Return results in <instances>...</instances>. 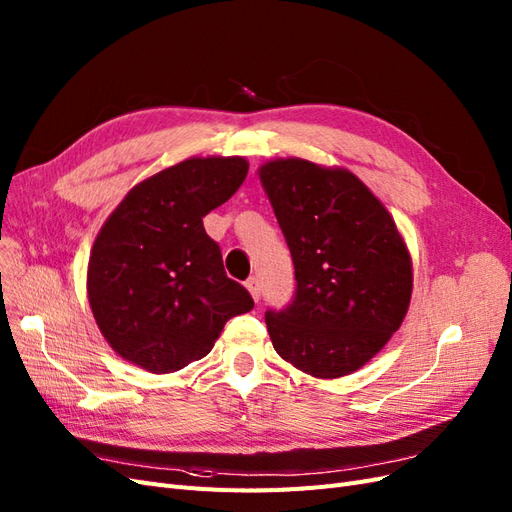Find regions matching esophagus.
<instances>
[{
  "instance_id": "1",
  "label": "esophagus",
  "mask_w": 512,
  "mask_h": 512,
  "mask_svg": "<svg viewBox=\"0 0 512 512\" xmlns=\"http://www.w3.org/2000/svg\"><path fill=\"white\" fill-rule=\"evenodd\" d=\"M245 288L250 290L252 299L258 303V299H260V282H258V277H250V280L245 282Z\"/></svg>"
}]
</instances>
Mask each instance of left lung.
<instances>
[{"label":"left lung","instance_id":"left-lung-1","mask_svg":"<svg viewBox=\"0 0 512 512\" xmlns=\"http://www.w3.org/2000/svg\"><path fill=\"white\" fill-rule=\"evenodd\" d=\"M294 262L292 303L265 322L275 352L314 378L361 369L404 322L412 258L395 220L339 166L277 158L258 168Z\"/></svg>","mask_w":512,"mask_h":512}]
</instances>
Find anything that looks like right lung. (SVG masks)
<instances>
[{
  "instance_id": "1",
  "label": "right lung",
  "mask_w": 512,
  "mask_h": 512,
  "mask_svg": "<svg viewBox=\"0 0 512 512\" xmlns=\"http://www.w3.org/2000/svg\"><path fill=\"white\" fill-rule=\"evenodd\" d=\"M241 156L188 158L136 183L108 215L87 265V297L111 348L151 374L203 359L254 301L230 280L203 218L239 190Z\"/></svg>"
}]
</instances>
